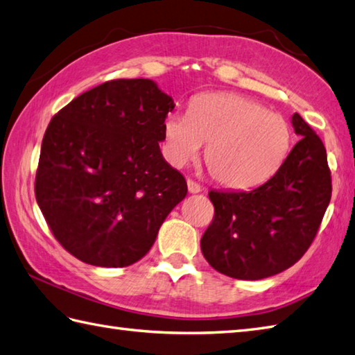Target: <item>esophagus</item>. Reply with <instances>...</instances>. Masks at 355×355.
Returning a JSON list of instances; mask_svg holds the SVG:
<instances>
[{"label": "esophagus", "instance_id": "1", "mask_svg": "<svg viewBox=\"0 0 355 355\" xmlns=\"http://www.w3.org/2000/svg\"><path fill=\"white\" fill-rule=\"evenodd\" d=\"M187 187H188V191H190L191 194H196V193L202 191V187L194 182V180H191V179L187 180Z\"/></svg>", "mask_w": 355, "mask_h": 355}]
</instances>
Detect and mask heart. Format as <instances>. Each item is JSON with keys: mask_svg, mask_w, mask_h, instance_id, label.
Here are the masks:
<instances>
[{"mask_svg": "<svg viewBox=\"0 0 355 355\" xmlns=\"http://www.w3.org/2000/svg\"><path fill=\"white\" fill-rule=\"evenodd\" d=\"M162 155L182 168L204 142L205 162L219 184L250 190L276 175L291 147V128L277 113L237 93H204L188 113L171 112L162 124Z\"/></svg>", "mask_w": 355, "mask_h": 355, "instance_id": "1", "label": "heart"}]
</instances>
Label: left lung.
<instances>
[{"mask_svg":"<svg viewBox=\"0 0 355 355\" xmlns=\"http://www.w3.org/2000/svg\"><path fill=\"white\" fill-rule=\"evenodd\" d=\"M295 144L270 180L251 191H209L214 219L200 239L216 271L259 280L285 271L305 254L331 200L327 150L299 113Z\"/></svg>","mask_w":355,"mask_h":355,"instance_id":"8db88e82","label":"left lung"}]
</instances>
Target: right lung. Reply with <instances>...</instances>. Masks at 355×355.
Segmentation results:
<instances>
[{"mask_svg": "<svg viewBox=\"0 0 355 355\" xmlns=\"http://www.w3.org/2000/svg\"><path fill=\"white\" fill-rule=\"evenodd\" d=\"M173 98L151 79H114L61 108L42 137L35 196L71 256L122 268L153 247L187 182L159 142Z\"/></svg>", "mask_w": 355, "mask_h": 355, "instance_id": "1", "label": "right lung"}]
</instances>
